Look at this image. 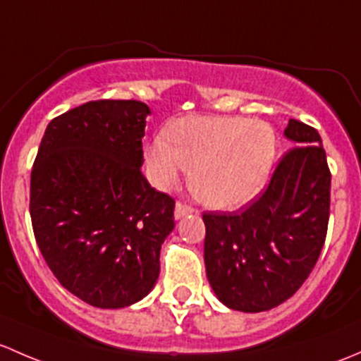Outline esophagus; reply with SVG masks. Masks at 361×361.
<instances>
[{
    "instance_id": "1",
    "label": "esophagus",
    "mask_w": 361,
    "mask_h": 361,
    "mask_svg": "<svg viewBox=\"0 0 361 361\" xmlns=\"http://www.w3.org/2000/svg\"><path fill=\"white\" fill-rule=\"evenodd\" d=\"M192 212H195V208H192V207L185 205V203H182V202H177L176 203V210H173V217L179 221V219L184 217V215L192 214Z\"/></svg>"
}]
</instances>
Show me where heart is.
Returning a JSON list of instances; mask_svg holds the SVG:
<instances>
[{
  "mask_svg": "<svg viewBox=\"0 0 361 361\" xmlns=\"http://www.w3.org/2000/svg\"><path fill=\"white\" fill-rule=\"evenodd\" d=\"M274 156V130L241 116L180 118L170 125L169 137H154L146 147L154 185L170 188L192 166V192L219 210L250 203L269 179Z\"/></svg>",
  "mask_w": 361,
  "mask_h": 361,
  "instance_id": "obj_1",
  "label": "heart"
}]
</instances>
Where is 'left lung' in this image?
<instances>
[{
	"label": "left lung",
	"instance_id": "obj_1",
	"mask_svg": "<svg viewBox=\"0 0 361 361\" xmlns=\"http://www.w3.org/2000/svg\"><path fill=\"white\" fill-rule=\"evenodd\" d=\"M293 147L278 163L266 191L240 212H205V267L222 304L261 313L285 302L307 280L325 243L330 176L322 137L288 121Z\"/></svg>",
	"mask_w": 361,
	"mask_h": 361
}]
</instances>
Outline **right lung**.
Returning a JSON list of instances; mask_svg holds the SVG:
<instances>
[{"label":"right lung","mask_w":361,"mask_h":361,"mask_svg":"<svg viewBox=\"0 0 361 361\" xmlns=\"http://www.w3.org/2000/svg\"><path fill=\"white\" fill-rule=\"evenodd\" d=\"M149 107L92 100L54 118L31 172L32 231L61 285L102 310L153 290L176 202L142 176Z\"/></svg>","instance_id":"add662e5"}]
</instances>
